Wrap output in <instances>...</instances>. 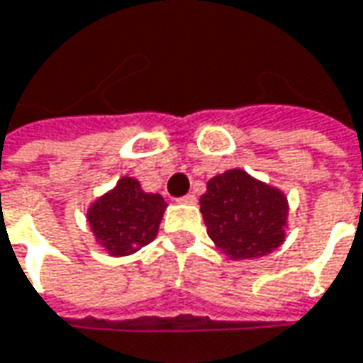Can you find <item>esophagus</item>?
Segmentation results:
<instances>
[{"label":"esophagus","instance_id":"34e87169","mask_svg":"<svg viewBox=\"0 0 363 363\" xmlns=\"http://www.w3.org/2000/svg\"><path fill=\"white\" fill-rule=\"evenodd\" d=\"M179 202H184V204H194V202H196V196H194V194H184V196L179 199Z\"/></svg>","mask_w":363,"mask_h":363}]
</instances>
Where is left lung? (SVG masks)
<instances>
[{
  "mask_svg": "<svg viewBox=\"0 0 363 363\" xmlns=\"http://www.w3.org/2000/svg\"><path fill=\"white\" fill-rule=\"evenodd\" d=\"M208 236L230 258H258L284 240V194L244 171L214 177L201 196Z\"/></svg>",
  "mask_w": 363,
  "mask_h": 363,
  "instance_id": "8db88e82",
  "label": "left lung"
}]
</instances>
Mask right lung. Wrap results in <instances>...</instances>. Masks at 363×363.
<instances>
[{
    "label": "right lung",
    "instance_id": "1",
    "mask_svg": "<svg viewBox=\"0 0 363 363\" xmlns=\"http://www.w3.org/2000/svg\"><path fill=\"white\" fill-rule=\"evenodd\" d=\"M167 202L140 191L135 179H121L89 211V224L111 256H127L155 240Z\"/></svg>",
    "mask_w": 363,
    "mask_h": 363
}]
</instances>
